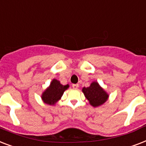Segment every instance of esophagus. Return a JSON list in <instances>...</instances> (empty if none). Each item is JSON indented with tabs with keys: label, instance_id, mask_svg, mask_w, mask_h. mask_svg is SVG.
<instances>
[{
	"label": "esophagus",
	"instance_id": "obj_1",
	"mask_svg": "<svg viewBox=\"0 0 146 146\" xmlns=\"http://www.w3.org/2000/svg\"><path fill=\"white\" fill-rule=\"evenodd\" d=\"M72 86H73V88L74 89H77L78 88H79V85H78V84H73V85H72Z\"/></svg>",
	"mask_w": 146,
	"mask_h": 146
}]
</instances>
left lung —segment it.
I'll return each mask as SVG.
<instances>
[{
    "label": "left lung",
    "mask_w": 146,
    "mask_h": 146,
    "mask_svg": "<svg viewBox=\"0 0 146 146\" xmlns=\"http://www.w3.org/2000/svg\"><path fill=\"white\" fill-rule=\"evenodd\" d=\"M82 92L89 103L93 107H98L106 102L108 95L100 87L98 82H93L89 87H84Z\"/></svg>",
    "instance_id": "8db88e82"
}]
</instances>
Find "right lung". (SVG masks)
<instances>
[{"mask_svg": "<svg viewBox=\"0 0 146 146\" xmlns=\"http://www.w3.org/2000/svg\"><path fill=\"white\" fill-rule=\"evenodd\" d=\"M68 87V85L63 86L57 80H53L50 86L42 94V100L48 104H54L61 98L64 91Z\"/></svg>", "mask_w": 146, "mask_h": 146, "instance_id": "1", "label": "right lung"}]
</instances>
